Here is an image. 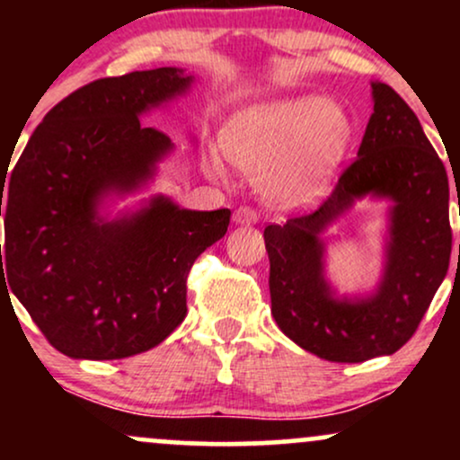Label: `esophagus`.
I'll use <instances>...</instances> for the list:
<instances>
[{"instance_id": "1", "label": "esophagus", "mask_w": 460, "mask_h": 460, "mask_svg": "<svg viewBox=\"0 0 460 460\" xmlns=\"http://www.w3.org/2000/svg\"><path fill=\"white\" fill-rule=\"evenodd\" d=\"M257 220H260V214L252 208H246V205H242V208H237L234 212L235 225H255Z\"/></svg>"}]
</instances>
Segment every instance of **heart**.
Wrapping results in <instances>:
<instances>
[{
    "instance_id": "1",
    "label": "heart",
    "mask_w": 460,
    "mask_h": 460,
    "mask_svg": "<svg viewBox=\"0 0 460 460\" xmlns=\"http://www.w3.org/2000/svg\"><path fill=\"white\" fill-rule=\"evenodd\" d=\"M350 116L320 94L252 105L226 125L223 145L246 175H263V190L277 203L303 208L324 197L352 145ZM209 168L220 172L212 157Z\"/></svg>"
}]
</instances>
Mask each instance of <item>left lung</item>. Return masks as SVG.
<instances>
[{"label":"left lung","mask_w":460,"mask_h":460,"mask_svg":"<svg viewBox=\"0 0 460 460\" xmlns=\"http://www.w3.org/2000/svg\"><path fill=\"white\" fill-rule=\"evenodd\" d=\"M372 97L374 112L357 160L326 200L314 212L263 229L279 329L307 352L335 363H361L400 350L450 266L446 166L392 86L372 82ZM367 193L394 200L384 281L372 297L340 301L323 279L319 234Z\"/></svg>","instance_id":"left-lung-1"}]
</instances>
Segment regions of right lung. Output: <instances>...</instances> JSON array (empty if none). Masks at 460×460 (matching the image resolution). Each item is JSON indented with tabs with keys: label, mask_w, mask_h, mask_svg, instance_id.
<instances>
[{
	"label": "right lung",
	"mask_w": 460,
	"mask_h": 460,
	"mask_svg": "<svg viewBox=\"0 0 460 460\" xmlns=\"http://www.w3.org/2000/svg\"><path fill=\"white\" fill-rule=\"evenodd\" d=\"M190 82L172 66L94 79L47 112L2 177L0 288L62 355L125 358L166 340L188 314L194 260L226 234L229 209L192 212L164 197L116 220L97 214L103 194L138 190L171 153L138 116Z\"/></svg>",
	"instance_id": "right-lung-1"
}]
</instances>
